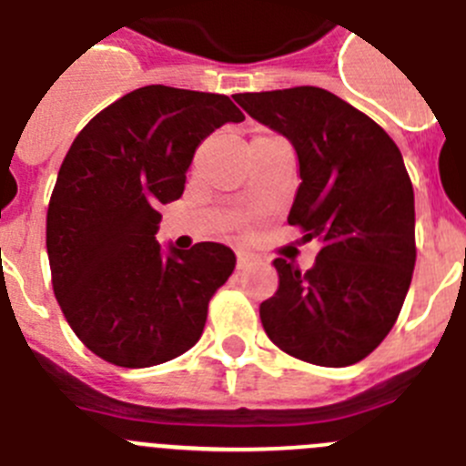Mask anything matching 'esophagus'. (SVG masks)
<instances>
[{
	"instance_id": "34e87169",
	"label": "esophagus",
	"mask_w": 466,
	"mask_h": 466,
	"mask_svg": "<svg viewBox=\"0 0 466 466\" xmlns=\"http://www.w3.org/2000/svg\"><path fill=\"white\" fill-rule=\"evenodd\" d=\"M256 261H258V258H256V254H251V251L247 249L238 251V270H245V268H249L251 263Z\"/></svg>"
}]
</instances>
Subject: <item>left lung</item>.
I'll use <instances>...</instances> for the list:
<instances>
[{
	"instance_id": "left-lung-1",
	"label": "left lung",
	"mask_w": 466,
	"mask_h": 466,
	"mask_svg": "<svg viewBox=\"0 0 466 466\" xmlns=\"http://www.w3.org/2000/svg\"><path fill=\"white\" fill-rule=\"evenodd\" d=\"M261 125L296 147L300 187L289 224L321 249L307 272L284 258L261 323L281 351L347 367L390 332L416 266L413 187L402 152L374 122L321 87L236 94Z\"/></svg>"
}]
</instances>
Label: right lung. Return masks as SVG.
<instances>
[{
    "label": "right lung",
    "mask_w": 466,
    "mask_h": 466,
    "mask_svg": "<svg viewBox=\"0 0 466 466\" xmlns=\"http://www.w3.org/2000/svg\"><path fill=\"white\" fill-rule=\"evenodd\" d=\"M242 119L224 94L147 85L89 119L64 157L46 221L55 298L106 362L159 365L203 335L236 254L219 242L164 254L159 205L182 196L200 140Z\"/></svg>",
    "instance_id": "right-lung-1"
}]
</instances>
